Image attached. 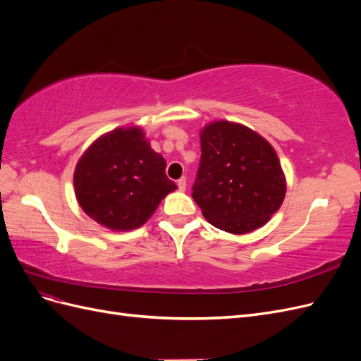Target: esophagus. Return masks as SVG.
I'll list each match as a JSON object with an SVG mask.
<instances>
[{
  "mask_svg": "<svg viewBox=\"0 0 361 361\" xmlns=\"http://www.w3.org/2000/svg\"><path fill=\"white\" fill-rule=\"evenodd\" d=\"M178 188H179V191H185V188H187V179L180 178V179L178 180Z\"/></svg>",
  "mask_w": 361,
  "mask_h": 361,
  "instance_id": "34e87169",
  "label": "esophagus"
}]
</instances>
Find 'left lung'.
<instances>
[{
    "instance_id": "obj_1",
    "label": "left lung",
    "mask_w": 361,
    "mask_h": 361,
    "mask_svg": "<svg viewBox=\"0 0 361 361\" xmlns=\"http://www.w3.org/2000/svg\"><path fill=\"white\" fill-rule=\"evenodd\" d=\"M192 199L204 218L228 233H248L279 211L286 194L276 150L255 130L221 120L200 134Z\"/></svg>"
}]
</instances>
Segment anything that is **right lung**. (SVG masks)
I'll return each instance as SVG.
<instances>
[{"label":"right lung","mask_w":361,"mask_h":361,"mask_svg":"<svg viewBox=\"0 0 361 361\" xmlns=\"http://www.w3.org/2000/svg\"><path fill=\"white\" fill-rule=\"evenodd\" d=\"M73 185L82 211L113 231L145 224L176 190L166 159L150 149L140 128L114 129L96 140L76 164Z\"/></svg>","instance_id":"right-lung-1"}]
</instances>
